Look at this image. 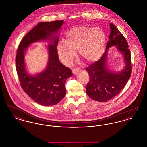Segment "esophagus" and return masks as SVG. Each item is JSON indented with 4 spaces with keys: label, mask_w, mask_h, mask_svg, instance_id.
Returning <instances> with one entry per match:
<instances>
[{
    "label": "esophagus",
    "mask_w": 147,
    "mask_h": 147,
    "mask_svg": "<svg viewBox=\"0 0 147 147\" xmlns=\"http://www.w3.org/2000/svg\"><path fill=\"white\" fill-rule=\"evenodd\" d=\"M79 70H80V69L79 68H75L72 69V73L73 74H76Z\"/></svg>",
    "instance_id": "34e87169"
}]
</instances>
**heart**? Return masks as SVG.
I'll list each match as a JSON object with an SVG mask.
<instances>
[{
    "instance_id": "obj_1",
    "label": "heart",
    "mask_w": 147,
    "mask_h": 147,
    "mask_svg": "<svg viewBox=\"0 0 147 147\" xmlns=\"http://www.w3.org/2000/svg\"><path fill=\"white\" fill-rule=\"evenodd\" d=\"M105 41V33L100 28L75 26L66 32L64 43L58 45V56L64 64L68 65L78 51L79 56L85 62L95 63L104 53Z\"/></svg>"
}]
</instances>
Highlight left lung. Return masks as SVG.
<instances>
[{"mask_svg": "<svg viewBox=\"0 0 147 147\" xmlns=\"http://www.w3.org/2000/svg\"><path fill=\"white\" fill-rule=\"evenodd\" d=\"M110 34L103 55L97 62L86 68L90 79L86 91L91 99L106 102L116 96L127 84L132 73L131 52L125 37L116 27L110 23ZM116 45L124 57L125 66L118 73L112 72L107 67V52L109 48Z\"/></svg>", "mask_w": 147, "mask_h": 147, "instance_id": "8db88e82", "label": "left lung"}]
</instances>
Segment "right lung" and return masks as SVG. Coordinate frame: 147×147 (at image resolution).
<instances>
[{
    "label": "right lung",
    "instance_id": "1",
    "mask_svg": "<svg viewBox=\"0 0 147 147\" xmlns=\"http://www.w3.org/2000/svg\"><path fill=\"white\" fill-rule=\"evenodd\" d=\"M63 20L41 22L24 36L18 47L15 58L16 68L21 88L36 102L43 106L58 103L66 94V80L72 76L71 70L59 62L57 46V33ZM48 40L49 61L47 68L34 76L27 72L24 53L32 42Z\"/></svg>",
    "mask_w": 147,
    "mask_h": 147
}]
</instances>
